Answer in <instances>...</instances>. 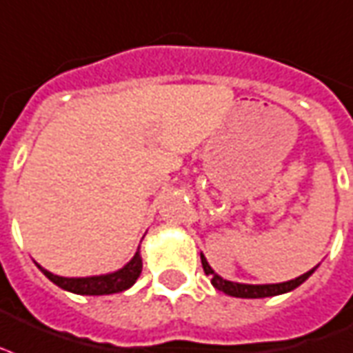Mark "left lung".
Wrapping results in <instances>:
<instances>
[{"label": "left lung", "mask_w": 353, "mask_h": 353, "mask_svg": "<svg viewBox=\"0 0 353 353\" xmlns=\"http://www.w3.org/2000/svg\"><path fill=\"white\" fill-rule=\"evenodd\" d=\"M201 266H203V272L211 278L212 287L216 290H222L225 294L235 296V298H268V296H278V294H285V292H290V290H294L296 287H300V285L305 281V279L311 276V274L316 270V266L311 268L309 272L302 274V276H298L296 279H290V281H283V283H270V285H248V283H235V281H228V279L220 278L219 274L212 270L207 259L201 254Z\"/></svg>", "instance_id": "1"}]
</instances>
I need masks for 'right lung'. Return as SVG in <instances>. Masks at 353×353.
I'll use <instances>...</instances> for the list:
<instances>
[{"instance_id":"add662e5","label":"right lung","mask_w":353,"mask_h":353,"mask_svg":"<svg viewBox=\"0 0 353 353\" xmlns=\"http://www.w3.org/2000/svg\"><path fill=\"white\" fill-rule=\"evenodd\" d=\"M40 272L44 274L46 278L53 281V283L64 290H70L74 294H87V296H101V294H114V292H122V290L133 287V283L139 279L142 272V257L141 252L137 250L133 259L129 261L128 265L117 270V272L103 274V276H90V278H63V276H55L50 270H46L37 263Z\"/></svg>"}]
</instances>
